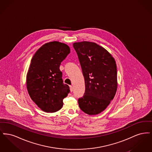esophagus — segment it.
I'll return each mask as SVG.
<instances>
[{
  "instance_id": "34e87169",
  "label": "esophagus",
  "mask_w": 152,
  "mask_h": 152,
  "mask_svg": "<svg viewBox=\"0 0 152 152\" xmlns=\"http://www.w3.org/2000/svg\"><path fill=\"white\" fill-rule=\"evenodd\" d=\"M70 87V91H71V92H72L73 91V87L72 86H69Z\"/></svg>"
}]
</instances>
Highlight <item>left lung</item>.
Here are the masks:
<instances>
[{"label": "left lung", "mask_w": 152, "mask_h": 152, "mask_svg": "<svg viewBox=\"0 0 152 152\" xmlns=\"http://www.w3.org/2000/svg\"><path fill=\"white\" fill-rule=\"evenodd\" d=\"M73 46L85 80V93L78 100L80 108L89 115L99 114L116 94V61L108 51L95 43L81 42L74 43Z\"/></svg>", "instance_id": "1"}]
</instances>
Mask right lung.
I'll return each mask as SVG.
<instances>
[{
  "instance_id": "right-lung-1",
  "label": "right lung",
  "mask_w": 152,
  "mask_h": 152,
  "mask_svg": "<svg viewBox=\"0 0 152 152\" xmlns=\"http://www.w3.org/2000/svg\"><path fill=\"white\" fill-rule=\"evenodd\" d=\"M70 53L68 45L58 42L44 44L31 59L27 74L29 96L45 112H57L63 105V99L70 92L63 83L61 63Z\"/></svg>"
}]
</instances>
